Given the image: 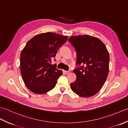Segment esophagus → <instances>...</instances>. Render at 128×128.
Listing matches in <instances>:
<instances>
[{
    "instance_id": "esophagus-1",
    "label": "esophagus",
    "mask_w": 128,
    "mask_h": 128,
    "mask_svg": "<svg viewBox=\"0 0 128 128\" xmlns=\"http://www.w3.org/2000/svg\"><path fill=\"white\" fill-rule=\"evenodd\" d=\"M70 72H71V70H69V71H65V73H66V74H69Z\"/></svg>"
}]
</instances>
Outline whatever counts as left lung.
Returning <instances> with one entry per match:
<instances>
[{
	"mask_svg": "<svg viewBox=\"0 0 128 128\" xmlns=\"http://www.w3.org/2000/svg\"><path fill=\"white\" fill-rule=\"evenodd\" d=\"M69 42L77 52V64L74 70L77 79L71 83V90L80 97H90L102 88L109 73V54L100 39L90 35L73 36Z\"/></svg>",
	"mask_w": 128,
	"mask_h": 128,
	"instance_id": "obj_1",
	"label": "left lung"
}]
</instances>
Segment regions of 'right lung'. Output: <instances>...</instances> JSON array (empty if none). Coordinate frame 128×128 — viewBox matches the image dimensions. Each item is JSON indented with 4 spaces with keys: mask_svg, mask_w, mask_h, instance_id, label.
Returning <instances> with one entry per match:
<instances>
[{
    "mask_svg": "<svg viewBox=\"0 0 128 128\" xmlns=\"http://www.w3.org/2000/svg\"><path fill=\"white\" fill-rule=\"evenodd\" d=\"M67 39L66 36L48 32L36 35L28 41L20 54V71L31 92L41 94L55 87L62 72L51 64Z\"/></svg>",
    "mask_w": 128,
    "mask_h": 128,
    "instance_id": "obj_1",
    "label": "right lung"
}]
</instances>
